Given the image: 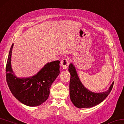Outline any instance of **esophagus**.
Returning <instances> with one entry per match:
<instances>
[{
    "label": "esophagus",
    "instance_id": "1",
    "mask_svg": "<svg viewBox=\"0 0 124 124\" xmlns=\"http://www.w3.org/2000/svg\"><path fill=\"white\" fill-rule=\"evenodd\" d=\"M69 65V60L67 59H63L61 61L60 65L63 69H67Z\"/></svg>",
    "mask_w": 124,
    "mask_h": 124
}]
</instances>
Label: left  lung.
<instances>
[{
    "mask_svg": "<svg viewBox=\"0 0 124 124\" xmlns=\"http://www.w3.org/2000/svg\"><path fill=\"white\" fill-rule=\"evenodd\" d=\"M68 70L71 75L69 84L70 98L74 106L78 108H91L99 104L105 99L113 89L114 82L105 91L92 92L82 84L73 63L70 64Z\"/></svg>",
    "mask_w": 124,
    "mask_h": 124,
    "instance_id": "left-lung-1",
    "label": "left lung"
}]
</instances>
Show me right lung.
<instances>
[{"mask_svg":"<svg viewBox=\"0 0 124 124\" xmlns=\"http://www.w3.org/2000/svg\"><path fill=\"white\" fill-rule=\"evenodd\" d=\"M14 44L9 51L6 66L8 85L12 94L20 102L29 106L40 105L48 98L51 85L60 73V61L47 62L29 78H18L13 71L11 57Z\"/></svg>","mask_w":124,"mask_h":124,"instance_id":"right-lung-1","label":"right lung"}]
</instances>
